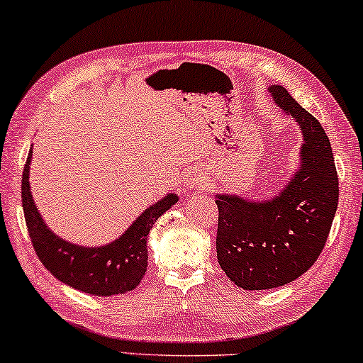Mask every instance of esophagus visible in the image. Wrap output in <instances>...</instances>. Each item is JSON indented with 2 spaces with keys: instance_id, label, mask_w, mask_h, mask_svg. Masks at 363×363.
<instances>
[{
  "instance_id": "1",
  "label": "esophagus",
  "mask_w": 363,
  "mask_h": 363,
  "mask_svg": "<svg viewBox=\"0 0 363 363\" xmlns=\"http://www.w3.org/2000/svg\"><path fill=\"white\" fill-rule=\"evenodd\" d=\"M206 172L199 167H189L184 174V186L187 189H192V187H203L206 184Z\"/></svg>"
}]
</instances>
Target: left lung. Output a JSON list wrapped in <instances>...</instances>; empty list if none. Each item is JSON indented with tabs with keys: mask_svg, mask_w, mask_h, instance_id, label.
I'll return each mask as SVG.
<instances>
[{
	"mask_svg": "<svg viewBox=\"0 0 363 363\" xmlns=\"http://www.w3.org/2000/svg\"><path fill=\"white\" fill-rule=\"evenodd\" d=\"M273 102L300 127V166L269 199L219 192L216 251L226 277L242 290L295 281L322 253L338 204V176L322 123L281 85Z\"/></svg>",
	"mask_w": 363,
	"mask_h": 363,
	"instance_id": "8db88e82",
	"label": "left lung"
}]
</instances>
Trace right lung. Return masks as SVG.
Here are the masks:
<instances>
[{"mask_svg":"<svg viewBox=\"0 0 363 363\" xmlns=\"http://www.w3.org/2000/svg\"><path fill=\"white\" fill-rule=\"evenodd\" d=\"M31 155L33 147L23 171V213L31 242L45 268L62 283L90 295L112 296L134 290L147 272L149 231L177 203L179 196L169 192L149 206L117 240L102 246H80L55 235L43 221L30 189Z\"/></svg>","mask_w":363,"mask_h":363,"instance_id":"add662e5","label":"right lung"}]
</instances>
